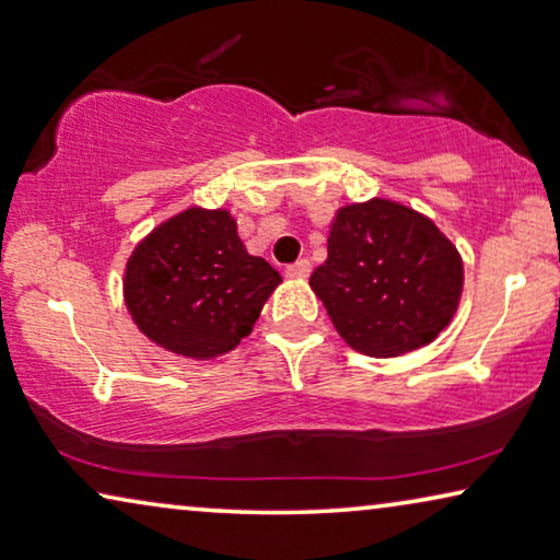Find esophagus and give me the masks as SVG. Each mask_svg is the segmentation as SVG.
I'll use <instances>...</instances> for the list:
<instances>
[{
  "label": "esophagus",
  "mask_w": 560,
  "mask_h": 560,
  "mask_svg": "<svg viewBox=\"0 0 560 560\" xmlns=\"http://www.w3.org/2000/svg\"><path fill=\"white\" fill-rule=\"evenodd\" d=\"M283 273H287L289 279H306L308 273H312V264H308V258H302V261L289 264L287 269H283Z\"/></svg>",
  "instance_id": "esophagus-1"
}]
</instances>
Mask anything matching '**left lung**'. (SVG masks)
<instances>
[{
	"label": "left lung",
	"instance_id": "obj_1",
	"mask_svg": "<svg viewBox=\"0 0 560 560\" xmlns=\"http://www.w3.org/2000/svg\"><path fill=\"white\" fill-rule=\"evenodd\" d=\"M314 294L341 339L370 357H397L430 345L453 319L463 261L435 223L392 200L341 208Z\"/></svg>",
	"mask_w": 560,
	"mask_h": 560
}]
</instances>
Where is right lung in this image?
<instances>
[{
	"label": "right lung",
	"instance_id": "obj_1",
	"mask_svg": "<svg viewBox=\"0 0 560 560\" xmlns=\"http://www.w3.org/2000/svg\"><path fill=\"white\" fill-rule=\"evenodd\" d=\"M279 271L241 244L226 211L188 208L158 226L125 269V304L168 352L215 357L252 331Z\"/></svg>",
	"mask_w": 560,
	"mask_h": 560
}]
</instances>
